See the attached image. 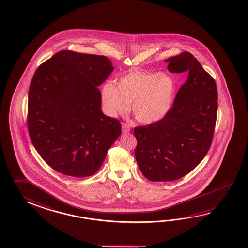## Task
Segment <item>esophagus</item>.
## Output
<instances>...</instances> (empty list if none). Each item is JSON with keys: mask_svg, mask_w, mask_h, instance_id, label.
<instances>
[{"mask_svg": "<svg viewBox=\"0 0 248 248\" xmlns=\"http://www.w3.org/2000/svg\"><path fill=\"white\" fill-rule=\"evenodd\" d=\"M130 131H131L130 124H128L126 123H123V124H122V131H123L124 133H128V132H130Z\"/></svg>", "mask_w": 248, "mask_h": 248, "instance_id": "esophagus-1", "label": "esophagus"}]
</instances>
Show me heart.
<instances>
[{
    "label": "heart",
    "instance_id": "b5f03b06",
    "mask_svg": "<svg viewBox=\"0 0 248 248\" xmlns=\"http://www.w3.org/2000/svg\"><path fill=\"white\" fill-rule=\"evenodd\" d=\"M175 83L168 75L158 72L133 71L118 79L117 86L107 82L102 89L103 106L110 116L125 112L129 103L136 119L154 124L170 109Z\"/></svg>",
    "mask_w": 248,
    "mask_h": 248
}]
</instances>
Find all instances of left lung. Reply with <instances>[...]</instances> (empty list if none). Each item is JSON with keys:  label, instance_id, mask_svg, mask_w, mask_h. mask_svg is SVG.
Masks as SVG:
<instances>
[{"label": "left lung", "instance_id": "8db88e82", "mask_svg": "<svg viewBox=\"0 0 248 248\" xmlns=\"http://www.w3.org/2000/svg\"><path fill=\"white\" fill-rule=\"evenodd\" d=\"M165 61L169 72L188 75L162 119L134 129L136 160L153 182L177 180L201 162L210 149L217 115L215 80L200 62L187 52Z\"/></svg>", "mask_w": 248, "mask_h": 248}]
</instances>
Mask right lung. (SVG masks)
Masks as SVG:
<instances>
[{
  "instance_id": "right-lung-1",
  "label": "right lung",
  "mask_w": 248,
  "mask_h": 248,
  "mask_svg": "<svg viewBox=\"0 0 248 248\" xmlns=\"http://www.w3.org/2000/svg\"><path fill=\"white\" fill-rule=\"evenodd\" d=\"M114 70L107 57L61 51L39 65L28 96V129L52 169L74 177L95 173L121 134L101 108L99 86Z\"/></svg>"
}]
</instances>
